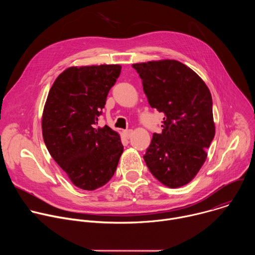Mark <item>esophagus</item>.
Masks as SVG:
<instances>
[{"instance_id":"esophagus-1","label":"esophagus","mask_w":255,"mask_h":255,"mask_svg":"<svg viewBox=\"0 0 255 255\" xmlns=\"http://www.w3.org/2000/svg\"><path fill=\"white\" fill-rule=\"evenodd\" d=\"M132 133H133V131H132L131 129H128V130H124V131H123V134H124V136H125L127 139H129V138L132 136Z\"/></svg>"}]
</instances>
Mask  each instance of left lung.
<instances>
[{"mask_svg": "<svg viewBox=\"0 0 255 255\" xmlns=\"http://www.w3.org/2000/svg\"><path fill=\"white\" fill-rule=\"evenodd\" d=\"M151 108L164 114L143 158L164 186L183 187L196 176L215 136L211 93L196 72L177 60L135 63Z\"/></svg>", "mask_w": 255, "mask_h": 255, "instance_id": "obj_1", "label": "left lung"}]
</instances>
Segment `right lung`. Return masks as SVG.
Wrapping results in <instances>:
<instances>
[{"label":"right lung","mask_w":255,"mask_h":255,"mask_svg":"<svg viewBox=\"0 0 255 255\" xmlns=\"http://www.w3.org/2000/svg\"><path fill=\"white\" fill-rule=\"evenodd\" d=\"M121 65L71 66L53 83L42 115V135L56 163L76 187L94 191L114 175L123 145L105 125L96 128Z\"/></svg>","instance_id":"1"}]
</instances>
